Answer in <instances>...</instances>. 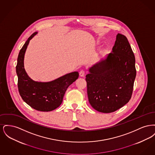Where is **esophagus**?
<instances>
[{"mask_svg":"<svg viewBox=\"0 0 155 155\" xmlns=\"http://www.w3.org/2000/svg\"><path fill=\"white\" fill-rule=\"evenodd\" d=\"M85 75V71L84 70H81L80 72V77H84Z\"/></svg>","mask_w":155,"mask_h":155,"instance_id":"obj_1","label":"esophagus"}]
</instances>
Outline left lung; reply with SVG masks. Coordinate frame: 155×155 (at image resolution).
Masks as SVG:
<instances>
[{"label":"left lung","mask_w":155,"mask_h":155,"mask_svg":"<svg viewBox=\"0 0 155 155\" xmlns=\"http://www.w3.org/2000/svg\"><path fill=\"white\" fill-rule=\"evenodd\" d=\"M135 64L127 38L118 34L111 53L90 67L86 75L89 102L94 109L111 113L129 102L136 77Z\"/></svg>","instance_id":"left-lung-1"}]
</instances>
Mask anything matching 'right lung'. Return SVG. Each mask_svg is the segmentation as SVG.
<instances>
[{"label":"right lung","mask_w":155,"mask_h":155,"mask_svg":"<svg viewBox=\"0 0 155 155\" xmlns=\"http://www.w3.org/2000/svg\"><path fill=\"white\" fill-rule=\"evenodd\" d=\"M38 32L32 34L19 52L16 73L18 88L22 100L34 109L50 111L58 108L63 102L67 88L75 81L79 74L74 71L48 82L36 81L31 79L24 68V56L28 45Z\"/></svg>","instance_id":"right-lung-1"}]
</instances>
